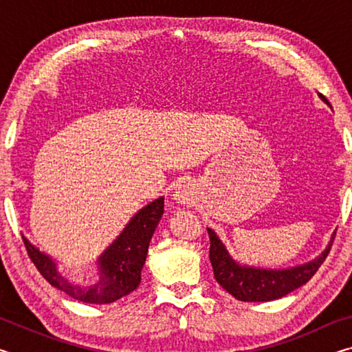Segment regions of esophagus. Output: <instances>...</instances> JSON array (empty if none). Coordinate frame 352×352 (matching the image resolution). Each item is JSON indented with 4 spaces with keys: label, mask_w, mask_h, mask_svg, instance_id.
Listing matches in <instances>:
<instances>
[{
    "label": "esophagus",
    "mask_w": 352,
    "mask_h": 352,
    "mask_svg": "<svg viewBox=\"0 0 352 352\" xmlns=\"http://www.w3.org/2000/svg\"><path fill=\"white\" fill-rule=\"evenodd\" d=\"M175 200L180 201V204H186V201L190 200L192 197V192H190V189L186 186V184H183V186H178L175 190Z\"/></svg>",
    "instance_id": "1"
}]
</instances>
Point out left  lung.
Wrapping results in <instances>:
<instances>
[{"instance_id":"left-lung-1","label":"left lung","mask_w":352,"mask_h":352,"mask_svg":"<svg viewBox=\"0 0 352 352\" xmlns=\"http://www.w3.org/2000/svg\"><path fill=\"white\" fill-rule=\"evenodd\" d=\"M321 99L326 100L324 96H321ZM208 234L211 241L210 261L216 281L236 300L243 302L273 301L301 287L317 273L329 254L332 242L336 239V233H333L332 241L324 252L307 264L292 267L287 270H262L239 265L228 254L225 245L212 230H208Z\"/></svg>"}]
</instances>
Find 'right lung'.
Wrapping results in <instances>:
<instances>
[{"instance_id":"right-lung-1","label":"right lung","mask_w":352,"mask_h":352,"mask_svg":"<svg viewBox=\"0 0 352 352\" xmlns=\"http://www.w3.org/2000/svg\"><path fill=\"white\" fill-rule=\"evenodd\" d=\"M163 212L164 199L160 197L142 208L138 214H135L122 234L99 258L100 279L90 287H80V285L68 283L58 275L56 264L46 254L40 253L25 237H23V242H25L28 256L37 267L40 275L52 287L65 292L77 301L88 302V305H107V302L127 296L140 285L148 243Z\"/></svg>"}]
</instances>
